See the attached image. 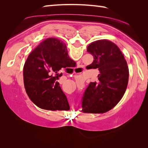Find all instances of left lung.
I'll return each instance as SVG.
<instances>
[{
  "instance_id": "obj_1",
  "label": "left lung",
  "mask_w": 148,
  "mask_h": 148,
  "mask_svg": "<svg viewBox=\"0 0 148 148\" xmlns=\"http://www.w3.org/2000/svg\"><path fill=\"white\" fill-rule=\"evenodd\" d=\"M87 51L94 57L88 69L99 71L97 82H91L82 99L83 113L102 114L121 100L126 91L129 71L123 53L114 42L101 39L91 42Z\"/></svg>"
}]
</instances>
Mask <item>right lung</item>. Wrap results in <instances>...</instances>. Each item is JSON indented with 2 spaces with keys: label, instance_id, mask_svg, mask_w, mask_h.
Listing matches in <instances>:
<instances>
[{
  "label": "right lung",
  "instance_id": "add662e5",
  "mask_svg": "<svg viewBox=\"0 0 148 148\" xmlns=\"http://www.w3.org/2000/svg\"><path fill=\"white\" fill-rule=\"evenodd\" d=\"M75 65L66 44L60 39L50 38L40 43L30 53L23 67L25 90L31 101L43 109L69 110L58 79L62 75L61 70Z\"/></svg>",
  "mask_w": 148,
  "mask_h": 148
}]
</instances>
